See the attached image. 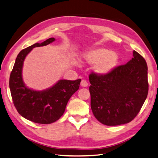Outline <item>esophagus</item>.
<instances>
[{
	"label": "esophagus",
	"mask_w": 158,
	"mask_h": 158,
	"mask_svg": "<svg viewBox=\"0 0 158 158\" xmlns=\"http://www.w3.org/2000/svg\"><path fill=\"white\" fill-rule=\"evenodd\" d=\"M81 85L82 87H87V86L88 85V81H87L86 80H85V79H82L81 80Z\"/></svg>",
	"instance_id": "esophagus-1"
}]
</instances>
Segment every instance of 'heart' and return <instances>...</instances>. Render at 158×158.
Wrapping results in <instances>:
<instances>
[{
  "mask_svg": "<svg viewBox=\"0 0 158 158\" xmlns=\"http://www.w3.org/2000/svg\"><path fill=\"white\" fill-rule=\"evenodd\" d=\"M83 57L88 62L94 64V69L100 75H105L113 70L119 60L116 53L105 48L91 50L85 53Z\"/></svg>",
  "mask_w": 158,
  "mask_h": 158,
  "instance_id": "b5f03b06",
  "label": "heart"
}]
</instances>
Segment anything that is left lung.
Instances as JSON below:
<instances>
[{"label":"left lung","instance_id":"1","mask_svg":"<svg viewBox=\"0 0 158 158\" xmlns=\"http://www.w3.org/2000/svg\"><path fill=\"white\" fill-rule=\"evenodd\" d=\"M89 80L92 113L106 126L132 121L148 94L147 62L136 51L126 64L116 66L105 75L92 72Z\"/></svg>","mask_w":158,"mask_h":158}]
</instances>
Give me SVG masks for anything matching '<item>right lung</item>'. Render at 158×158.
<instances>
[{"label": "right lung", "instance_id": "obj_1", "mask_svg": "<svg viewBox=\"0 0 158 158\" xmlns=\"http://www.w3.org/2000/svg\"><path fill=\"white\" fill-rule=\"evenodd\" d=\"M54 41V38H49L22 49L17 56L10 75L9 88L15 109L23 117L36 123L49 124L58 120L64 113L69 100L79 89L81 81L80 79L60 80L51 88L41 92L25 86L22 70L26 56L35 47L47 45Z\"/></svg>", "mask_w": 158, "mask_h": 158}]
</instances>
